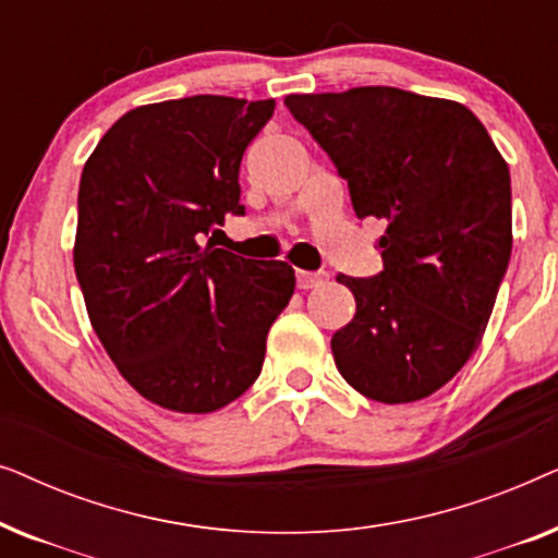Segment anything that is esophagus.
<instances>
[{
    "instance_id": "esophagus-1",
    "label": "esophagus",
    "mask_w": 558,
    "mask_h": 558,
    "mask_svg": "<svg viewBox=\"0 0 558 558\" xmlns=\"http://www.w3.org/2000/svg\"><path fill=\"white\" fill-rule=\"evenodd\" d=\"M325 279H327L325 271H304V269L296 271V287H300V289L319 287Z\"/></svg>"
}]
</instances>
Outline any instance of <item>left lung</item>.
<instances>
[{
	"label": "left lung",
	"instance_id": "left-lung-1",
	"mask_svg": "<svg viewBox=\"0 0 558 558\" xmlns=\"http://www.w3.org/2000/svg\"><path fill=\"white\" fill-rule=\"evenodd\" d=\"M287 109L386 223L384 271L338 274L355 315L332 335L340 376L380 403L439 391L475 353L513 248L508 162L468 106L391 86L292 94Z\"/></svg>",
	"mask_w": 558,
	"mask_h": 558
}]
</instances>
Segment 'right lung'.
<instances>
[{
  "instance_id": "1",
  "label": "right lung",
  "mask_w": 558,
  "mask_h": 558,
  "mask_svg": "<svg viewBox=\"0 0 558 558\" xmlns=\"http://www.w3.org/2000/svg\"><path fill=\"white\" fill-rule=\"evenodd\" d=\"M271 113L274 98L136 106L83 167L73 264L88 319L126 384L162 409L210 414L239 399L294 294L287 262L204 241L243 213L241 159Z\"/></svg>"
}]
</instances>
